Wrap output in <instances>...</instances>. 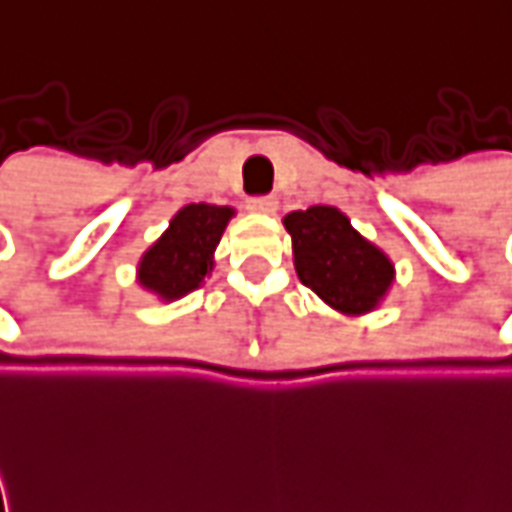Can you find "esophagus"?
<instances>
[{"instance_id": "1", "label": "esophagus", "mask_w": 512, "mask_h": 512, "mask_svg": "<svg viewBox=\"0 0 512 512\" xmlns=\"http://www.w3.org/2000/svg\"><path fill=\"white\" fill-rule=\"evenodd\" d=\"M249 208H252V211H260V214H274L276 198H271V195H257V198L249 200Z\"/></svg>"}]
</instances>
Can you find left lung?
<instances>
[{
    "instance_id": "obj_1",
    "label": "left lung",
    "mask_w": 512,
    "mask_h": 512,
    "mask_svg": "<svg viewBox=\"0 0 512 512\" xmlns=\"http://www.w3.org/2000/svg\"><path fill=\"white\" fill-rule=\"evenodd\" d=\"M293 236L298 279L325 304L347 314L372 312L393 282V266L380 249L352 230L339 208L312 206L285 217Z\"/></svg>"
}]
</instances>
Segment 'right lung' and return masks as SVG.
I'll use <instances>...</instances> for the list:
<instances>
[{
    "label": "right lung",
    "mask_w": 512,
    "mask_h": 512,
    "mask_svg": "<svg viewBox=\"0 0 512 512\" xmlns=\"http://www.w3.org/2000/svg\"><path fill=\"white\" fill-rule=\"evenodd\" d=\"M233 208L189 203L170 219V227L140 260V285L165 301L198 290L214 266L217 249Z\"/></svg>",
    "instance_id": "1"
}]
</instances>
